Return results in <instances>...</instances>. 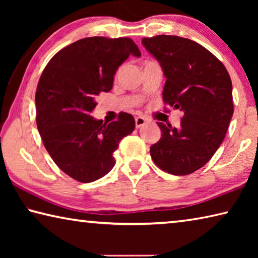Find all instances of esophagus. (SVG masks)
<instances>
[{"mask_svg": "<svg viewBox=\"0 0 258 258\" xmlns=\"http://www.w3.org/2000/svg\"><path fill=\"white\" fill-rule=\"evenodd\" d=\"M146 123H147V118H145V117H142V116L135 117V126H137V128H140Z\"/></svg>", "mask_w": 258, "mask_h": 258, "instance_id": "obj_1", "label": "esophagus"}]
</instances>
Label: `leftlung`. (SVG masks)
<instances>
[{"label":"left lung","instance_id":"obj_1","mask_svg":"<svg viewBox=\"0 0 258 258\" xmlns=\"http://www.w3.org/2000/svg\"><path fill=\"white\" fill-rule=\"evenodd\" d=\"M166 77L163 100L184 112L180 127L158 123L154 163L173 175L202 168L223 142L233 115L232 82L224 64L203 45L173 35L142 38Z\"/></svg>","mask_w":258,"mask_h":258}]
</instances>
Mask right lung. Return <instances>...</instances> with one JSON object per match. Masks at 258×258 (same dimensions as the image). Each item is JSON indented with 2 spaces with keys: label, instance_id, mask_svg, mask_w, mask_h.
<instances>
[{
  "label": "right lung",
  "instance_id": "right-lung-1",
  "mask_svg": "<svg viewBox=\"0 0 258 258\" xmlns=\"http://www.w3.org/2000/svg\"><path fill=\"white\" fill-rule=\"evenodd\" d=\"M130 55L141 53L128 37H86L60 50L42 73L35 95L38 132L56 166L78 182L110 172L113 151L135 128L127 112L109 124L91 116L95 98L111 90L113 75Z\"/></svg>",
  "mask_w": 258,
  "mask_h": 258
}]
</instances>
